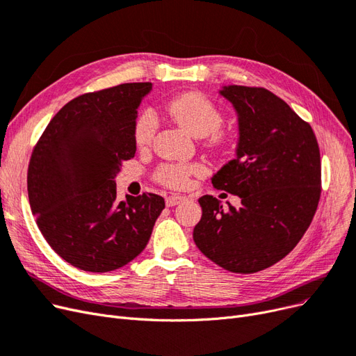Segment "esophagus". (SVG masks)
<instances>
[{"label":"esophagus","mask_w":356,"mask_h":356,"mask_svg":"<svg viewBox=\"0 0 356 356\" xmlns=\"http://www.w3.org/2000/svg\"><path fill=\"white\" fill-rule=\"evenodd\" d=\"M186 201V197H181V195H170V197L165 198V204L167 207H175V205Z\"/></svg>","instance_id":"34e87169"}]
</instances>
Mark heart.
Masks as SVG:
<instances>
[{
  "instance_id": "1",
  "label": "heart",
  "mask_w": 356,
  "mask_h": 356,
  "mask_svg": "<svg viewBox=\"0 0 356 356\" xmlns=\"http://www.w3.org/2000/svg\"><path fill=\"white\" fill-rule=\"evenodd\" d=\"M168 115L180 127L193 137L210 136L211 145L226 142V134L219 129L223 124V113L214 103L201 93H183L175 97L167 105ZM158 130V117L154 109L145 108L134 121V142L139 147H145L152 142ZM201 173L197 164H163L156 170V180L170 188H185L191 176Z\"/></svg>"
}]
</instances>
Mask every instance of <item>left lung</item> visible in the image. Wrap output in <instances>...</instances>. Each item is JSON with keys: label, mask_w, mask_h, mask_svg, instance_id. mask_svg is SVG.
Masks as SVG:
<instances>
[{"label": "left lung", "mask_w": 356, "mask_h": 356, "mask_svg": "<svg viewBox=\"0 0 356 356\" xmlns=\"http://www.w3.org/2000/svg\"><path fill=\"white\" fill-rule=\"evenodd\" d=\"M220 95L238 113L239 140L235 159L211 183L238 195L241 205L204 195L193 241L220 268L254 273L289 254L311 225L321 197L319 147L311 125L269 90L225 86Z\"/></svg>", "instance_id": "1"}]
</instances>
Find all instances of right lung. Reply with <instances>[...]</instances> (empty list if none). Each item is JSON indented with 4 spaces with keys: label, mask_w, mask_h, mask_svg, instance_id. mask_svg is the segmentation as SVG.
<instances>
[{
    "label": "right lung",
    "mask_w": 356,
    "mask_h": 356,
    "mask_svg": "<svg viewBox=\"0 0 356 356\" xmlns=\"http://www.w3.org/2000/svg\"><path fill=\"white\" fill-rule=\"evenodd\" d=\"M151 83H129L67 102L31 155L28 195L45 241L86 272L139 256L165 207L156 193L117 198L115 177L136 154L134 121Z\"/></svg>",
    "instance_id": "add662e5"
}]
</instances>
